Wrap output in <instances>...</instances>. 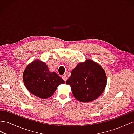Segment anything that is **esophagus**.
<instances>
[{"instance_id": "1", "label": "esophagus", "mask_w": 134, "mask_h": 134, "mask_svg": "<svg viewBox=\"0 0 134 134\" xmlns=\"http://www.w3.org/2000/svg\"><path fill=\"white\" fill-rule=\"evenodd\" d=\"M62 78H63V80L65 81V82L66 81V80H67V76H66L65 74H64V75L62 76Z\"/></svg>"}]
</instances>
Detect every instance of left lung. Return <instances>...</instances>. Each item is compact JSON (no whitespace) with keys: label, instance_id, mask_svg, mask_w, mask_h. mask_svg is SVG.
Segmentation results:
<instances>
[{"label":"left lung","instance_id":"8db88e82","mask_svg":"<svg viewBox=\"0 0 134 134\" xmlns=\"http://www.w3.org/2000/svg\"><path fill=\"white\" fill-rule=\"evenodd\" d=\"M105 71L99 64L91 60L80 63L71 71L66 82L71 87L72 94L80 102H91L97 99L106 86Z\"/></svg>","mask_w":134,"mask_h":134}]
</instances>
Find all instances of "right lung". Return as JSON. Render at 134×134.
Wrapping results in <instances>:
<instances>
[{"mask_svg": "<svg viewBox=\"0 0 134 134\" xmlns=\"http://www.w3.org/2000/svg\"><path fill=\"white\" fill-rule=\"evenodd\" d=\"M23 82L32 94L41 98H48L64 80L56 73L51 72L44 62L34 61L26 68L23 74Z\"/></svg>", "mask_w": 134, "mask_h": 134, "instance_id": "1", "label": "right lung"}]
</instances>
